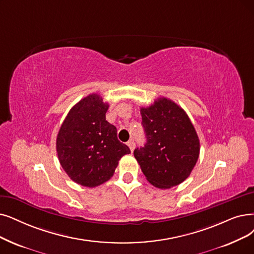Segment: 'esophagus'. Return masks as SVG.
I'll list each match as a JSON object with an SVG mask.
<instances>
[{
	"mask_svg": "<svg viewBox=\"0 0 254 254\" xmlns=\"http://www.w3.org/2000/svg\"><path fill=\"white\" fill-rule=\"evenodd\" d=\"M127 145H128V147L130 148V151L132 152L133 150H134V148H135V144H134V140L133 139H130L128 143H127Z\"/></svg>",
	"mask_w": 254,
	"mask_h": 254,
	"instance_id": "obj_1",
	"label": "esophagus"
}]
</instances>
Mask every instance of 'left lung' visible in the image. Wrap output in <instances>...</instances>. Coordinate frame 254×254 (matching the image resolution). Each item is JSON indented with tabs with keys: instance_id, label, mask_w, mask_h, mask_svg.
Instances as JSON below:
<instances>
[{
	"instance_id": "1",
	"label": "left lung",
	"mask_w": 254,
	"mask_h": 254,
	"mask_svg": "<svg viewBox=\"0 0 254 254\" xmlns=\"http://www.w3.org/2000/svg\"><path fill=\"white\" fill-rule=\"evenodd\" d=\"M147 143L133 154L151 185L170 189L185 181L199 157L200 141L186 111L173 101L158 98L140 108Z\"/></svg>"
}]
</instances>
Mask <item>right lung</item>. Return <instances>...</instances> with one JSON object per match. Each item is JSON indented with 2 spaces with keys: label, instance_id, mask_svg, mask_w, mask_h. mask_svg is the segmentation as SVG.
Listing matches in <instances>:
<instances>
[{
  "label": "right lung",
  "instance_id": "1",
  "mask_svg": "<svg viewBox=\"0 0 254 254\" xmlns=\"http://www.w3.org/2000/svg\"><path fill=\"white\" fill-rule=\"evenodd\" d=\"M108 103L97 94L80 100L68 111L56 138L58 159L76 184L95 188L113 177L119 160L130 149L106 121Z\"/></svg>",
  "mask_w": 254,
  "mask_h": 254
}]
</instances>
